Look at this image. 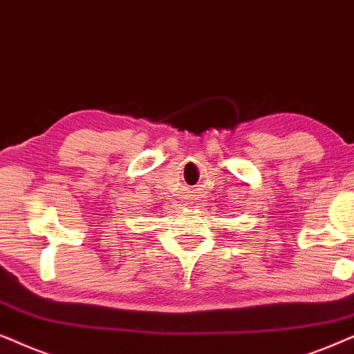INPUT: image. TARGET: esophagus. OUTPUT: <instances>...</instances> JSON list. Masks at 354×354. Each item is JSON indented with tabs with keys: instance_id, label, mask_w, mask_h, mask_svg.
I'll use <instances>...</instances> for the list:
<instances>
[{
	"instance_id": "obj_1",
	"label": "esophagus",
	"mask_w": 354,
	"mask_h": 354,
	"mask_svg": "<svg viewBox=\"0 0 354 354\" xmlns=\"http://www.w3.org/2000/svg\"><path fill=\"white\" fill-rule=\"evenodd\" d=\"M196 199H197V197H196V194H191V196H189V201L192 202V204H194V202H196Z\"/></svg>"
}]
</instances>
